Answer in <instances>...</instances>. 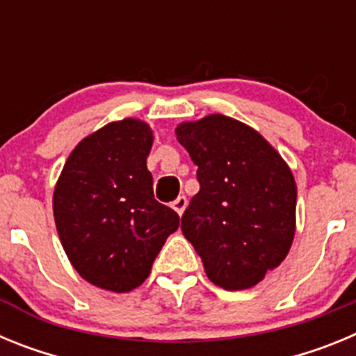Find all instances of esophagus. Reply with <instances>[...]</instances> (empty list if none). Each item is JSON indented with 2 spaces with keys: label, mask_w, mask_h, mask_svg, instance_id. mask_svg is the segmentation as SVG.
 Here are the masks:
<instances>
[{
  "label": "esophagus",
  "mask_w": 356,
  "mask_h": 356,
  "mask_svg": "<svg viewBox=\"0 0 356 356\" xmlns=\"http://www.w3.org/2000/svg\"><path fill=\"white\" fill-rule=\"evenodd\" d=\"M171 207H172V210L178 213V216H181V213H184V210H185V207H187V197L178 196L175 201H172Z\"/></svg>",
  "instance_id": "obj_1"
}]
</instances>
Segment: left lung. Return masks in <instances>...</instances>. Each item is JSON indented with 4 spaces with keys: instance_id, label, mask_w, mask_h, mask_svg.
Here are the masks:
<instances>
[{
    "instance_id": "8db88e82",
    "label": "left lung",
    "mask_w": 356,
    "mask_h": 356,
    "mask_svg": "<svg viewBox=\"0 0 356 356\" xmlns=\"http://www.w3.org/2000/svg\"><path fill=\"white\" fill-rule=\"evenodd\" d=\"M197 165L200 193L181 216V232L216 285L241 291L284 262L296 232V181L262 135L228 115L176 127Z\"/></svg>"
}]
</instances>
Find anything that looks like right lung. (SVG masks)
I'll return each instance as SVG.
<instances>
[{
	"label": "right lung",
	"mask_w": 356,
	"mask_h": 356,
	"mask_svg": "<svg viewBox=\"0 0 356 356\" xmlns=\"http://www.w3.org/2000/svg\"><path fill=\"white\" fill-rule=\"evenodd\" d=\"M151 146L153 131L140 119L108 122L71 151L55 185L62 248L78 275L105 291L139 287L180 225L153 196Z\"/></svg>",
	"instance_id": "right-lung-1"
}]
</instances>
